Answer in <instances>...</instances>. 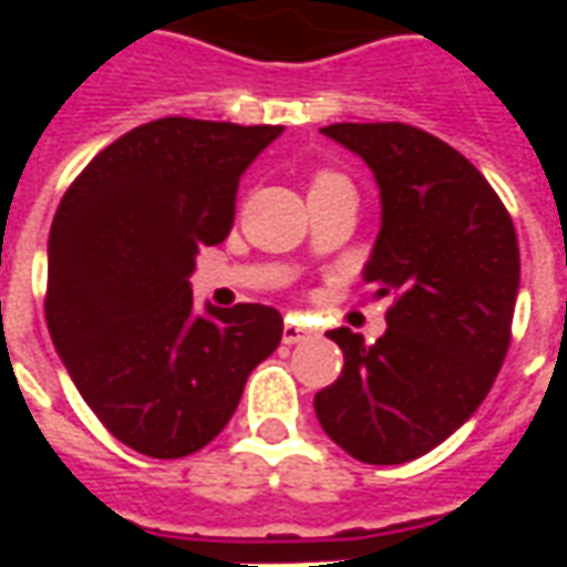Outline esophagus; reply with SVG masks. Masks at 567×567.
Segmentation results:
<instances>
[{"label":"esophagus","instance_id":"1","mask_svg":"<svg viewBox=\"0 0 567 567\" xmlns=\"http://www.w3.org/2000/svg\"><path fill=\"white\" fill-rule=\"evenodd\" d=\"M312 328H309L307 321L303 319H297V316H288L285 319V328H282V340L288 346H295V343H303V340H309L312 337Z\"/></svg>","mask_w":567,"mask_h":567}]
</instances>
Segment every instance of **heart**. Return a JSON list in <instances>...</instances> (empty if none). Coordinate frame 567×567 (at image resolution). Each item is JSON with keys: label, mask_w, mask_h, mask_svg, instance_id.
<instances>
[{"label": "heart", "mask_w": 567, "mask_h": 567, "mask_svg": "<svg viewBox=\"0 0 567 567\" xmlns=\"http://www.w3.org/2000/svg\"><path fill=\"white\" fill-rule=\"evenodd\" d=\"M321 178H324V175H321Z\"/></svg>", "instance_id": "b5f03b06"}]
</instances>
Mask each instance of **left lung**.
Instances as JSON below:
<instances>
[{"instance_id": "8db88e82", "label": "left lung", "mask_w": 567, "mask_h": 567, "mask_svg": "<svg viewBox=\"0 0 567 567\" xmlns=\"http://www.w3.org/2000/svg\"><path fill=\"white\" fill-rule=\"evenodd\" d=\"M380 185L364 282L392 295L373 346L337 328V382L316 394L324 434L364 464H404L474 416L511 346L519 243L504 203L464 154L410 124H331Z\"/></svg>"}]
</instances>
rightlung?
Here are the masks:
<instances>
[{
	"label": "right lung",
	"instance_id": "right-lung-1",
	"mask_svg": "<svg viewBox=\"0 0 567 567\" xmlns=\"http://www.w3.org/2000/svg\"><path fill=\"white\" fill-rule=\"evenodd\" d=\"M282 127L161 117L72 182L48 236L44 319L81 398L130 450L182 458L224 431L282 340L264 303L194 312L203 246L234 227L248 163Z\"/></svg>",
	"mask_w": 567,
	"mask_h": 567
}]
</instances>
